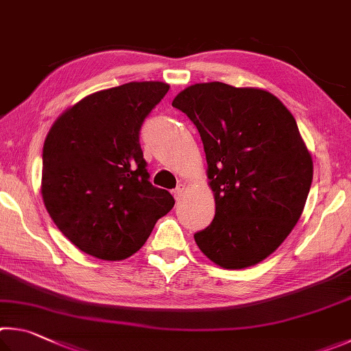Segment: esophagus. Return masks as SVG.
Wrapping results in <instances>:
<instances>
[{
    "mask_svg": "<svg viewBox=\"0 0 351 351\" xmlns=\"http://www.w3.org/2000/svg\"><path fill=\"white\" fill-rule=\"evenodd\" d=\"M183 193H185V183H179V185H177V188L174 189V197H176V200L177 202H180L182 200V197H183Z\"/></svg>",
    "mask_w": 351,
    "mask_h": 351,
    "instance_id": "obj_1",
    "label": "esophagus"
}]
</instances>
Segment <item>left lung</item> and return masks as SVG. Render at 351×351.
<instances>
[{
    "instance_id": "obj_1",
    "label": "left lung",
    "mask_w": 351,
    "mask_h": 351,
    "mask_svg": "<svg viewBox=\"0 0 351 351\" xmlns=\"http://www.w3.org/2000/svg\"><path fill=\"white\" fill-rule=\"evenodd\" d=\"M172 106L197 128L216 200L195 243L222 268L256 265L290 234L310 193L313 160L296 120L269 92L220 82L189 86Z\"/></svg>"
}]
</instances>
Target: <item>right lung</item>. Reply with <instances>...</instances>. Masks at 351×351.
<instances>
[{
  "mask_svg": "<svg viewBox=\"0 0 351 351\" xmlns=\"http://www.w3.org/2000/svg\"><path fill=\"white\" fill-rule=\"evenodd\" d=\"M169 86L132 82L84 97L61 114L43 146L41 194L58 230L86 254L123 261L174 206L149 182L140 129Z\"/></svg>",
  "mask_w": 351,
  "mask_h": 351,
  "instance_id": "obj_1",
  "label": "right lung"
}]
</instances>
